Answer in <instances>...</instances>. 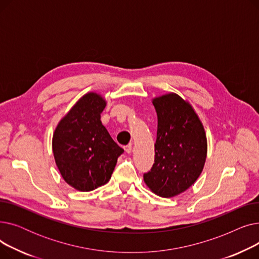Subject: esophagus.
<instances>
[{"instance_id":"esophagus-1","label":"esophagus","mask_w":259,"mask_h":259,"mask_svg":"<svg viewBox=\"0 0 259 259\" xmlns=\"http://www.w3.org/2000/svg\"><path fill=\"white\" fill-rule=\"evenodd\" d=\"M124 149H125V151L127 153H131V151H132V145L131 144L126 145V146H124Z\"/></svg>"}]
</instances>
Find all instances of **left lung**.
I'll return each mask as SVG.
<instances>
[{"label": "left lung", "instance_id": "left-lung-1", "mask_svg": "<svg viewBox=\"0 0 259 259\" xmlns=\"http://www.w3.org/2000/svg\"><path fill=\"white\" fill-rule=\"evenodd\" d=\"M152 104L157 113L155 155L144 182L153 193L168 198L198 179L207 157V137L194 109L179 94L161 95Z\"/></svg>", "mask_w": 259, "mask_h": 259}]
</instances>
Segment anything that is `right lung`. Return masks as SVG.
Masks as SVG:
<instances>
[{
  "label": "right lung",
  "mask_w": 259,
  "mask_h": 259,
  "mask_svg": "<svg viewBox=\"0 0 259 259\" xmlns=\"http://www.w3.org/2000/svg\"><path fill=\"white\" fill-rule=\"evenodd\" d=\"M106 107L102 95L81 97L59 122L52 138V151L64 181L78 191H92L111 178L124 152L101 121Z\"/></svg>",
  "instance_id": "add662e5"
}]
</instances>
